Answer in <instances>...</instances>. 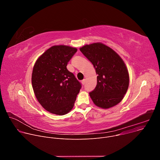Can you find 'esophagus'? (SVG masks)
Here are the masks:
<instances>
[{
	"label": "esophagus",
	"instance_id": "34e87169",
	"mask_svg": "<svg viewBox=\"0 0 160 160\" xmlns=\"http://www.w3.org/2000/svg\"><path fill=\"white\" fill-rule=\"evenodd\" d=\"M85 82H86V80H85V79H83V80H82V82H81V83H82V85H84L85 83Z\"/></svg>",
	"mask_w": 160,
	"mask_h": 160
}]
</instances>
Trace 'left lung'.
<instances>
[{
	"mask_svg": "<svg viewBox=\"0 0 160 160\" xmlns=\"http://www.w3.org/2000/svg\"><path fill=\"white\" fill-rule=\"evenodd\" d=\"M96 69L97 85L89 93L97 106L108 109L123 99L128 88L129 74L121 57L105 44L97 42L80 48Z\"/></svg>",
	"mask_w": 160,
	"mask_h": 160,
	"instance_id": "8db88e82",
	"label": "left lung"
}]
</instances>
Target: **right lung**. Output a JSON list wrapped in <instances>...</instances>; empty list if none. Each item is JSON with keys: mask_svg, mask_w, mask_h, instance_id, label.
I'll list each match as a JSON object with an SVG mask.
<instances>
[{"mask_svg": "<svg viewBox=\"0 0 160 160\" xmlns=\"http://www.w3.org/2000/svg\"><path fill=\"white\" fill-rule=\"evenodd\" d=\"M77 51L68 45H54L37 59L33 68L32 83L37 101L45 110L57 115L72 109L82 87L66 68Z\"/></svg>", "mask_w": 160, "mask_h": 160, "instance_id": "add662e5", "label": "right lung"}]
</instances>
